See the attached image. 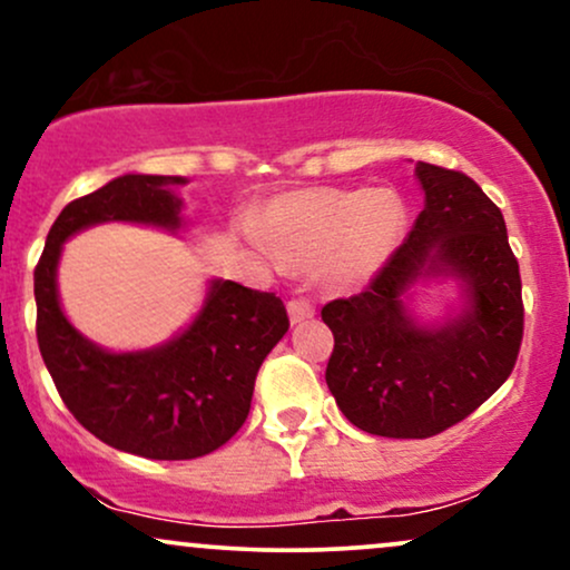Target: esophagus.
I'll use <instances>...</instances> for the list:
<instances>
[{
    "label": "esophagus",
    "instance_id": "34e87169",
    "mask_svg": "<svg viewBox=\"0 0 570 570\" xmlns=\"http://www.w3.org/2000/svg\"><path fill=\"white\" fill-rule=\"evenodd\" d=\"M287 314H291L293 325H298V322L314 317V306L306 298H293L287 301Z\"/></svg>",
    "mask_w": 570,
    "mask_h": 570
}]
</instances>
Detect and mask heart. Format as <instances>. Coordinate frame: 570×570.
Instances as JSON below:
<instances>
[{
	"label": "heart",
	"mask_w": 570,
	"mask_h": 570,
	"mask_svg": "<svg viewBox=\"0 0 570 570\" xmlns=\"http://www.w3.org/2000/svg\"><path fill=\"white\" fill-rule=\"evenodd\" d=\"M404 222V203L393 189L312 187L266 203L248 237L277 266L314 264L322 285L348 293L383 269Z\"/></svg>",
	"instance_id": "obj_1"
}]
</instances>
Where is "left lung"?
Returning a JSON list of instances; mask_svg holds the SVG:
<instances>
[{
	"instance_id": "1",
	"label": "left lung",
	"mask_w": 570,
	"mask_h": 570,
	"mask_svg": "<svg viewBox=\"0 0 570 570\" xmlns=\"http://www.w3.org/2000/svg\"><path fill=\"white\" fill-rule=\"evenodd\" d=\"M425 208L360 296L330 301L325 381L348 423L385 439H428L475 412L515 367L523 338L521 272L502 210L462 171L417 160ZM454 278L463 304L425 326L411 291Z\"/></svg>"
}]
</instances>
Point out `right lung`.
Segmentation results:
<instances>
[{"label": "right lung", "instance_id": "obj_1", "mask_svg": "<svg viewBox=\"0 0 570 570\" xmlns=\"http://www.w3.org/2000/svg\"><path fill=\"white\" fill-rule=\"evenodd\" d=\"M185 177L124 174L68 203L47 235L37 272L41 360L79 423L121 452L147 460H195L240 431L266 354L291 322L274 293L210 279L195 320L160 346L108 351L70 325L58 296L62 243L105 222L179 232Z\"/></svg>", "mask_w": 570, "mask_h": 570}]
</instances>
